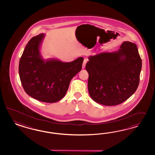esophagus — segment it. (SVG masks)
Listing matches in <instances>:
<instances>
[{"instance_id": "obj_1", "label": "esophagus", "mask_w": 155, "mask_h": 155, "mask_svg": "<svg viewBox=\"0 0 155 155\" xmlns=\"http://www.w3.org/2000/svg\"><path fill=\"white\" fill-rule=\"evenodd\" d=\"M86 63H87V59L86 58H84V62H83V64H82V69H84L86 65Z\"/></svg>"}]
</instances>
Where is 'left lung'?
<instances>
[{"mask_svg":"<svg viewBox=\"0 0 155 155\" xmlns=\"http://www.w3.org/2000/svg\"><path fill=\"white\" fill-rule=\"evenodd\" d=\"M90 96L97 103L115 106L124 102L139 86L142 62L136 44L122 43L116 52H102L89 57Z\"/></svg>","mask_w":155,"mask_h":155,"instance_id":"1","label":"left lung"}]
</instances>
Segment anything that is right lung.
Masks as SVG:
<instances>
[{
	"label": "right lung",
	"instance_id": "right-lung-1",
	"mask_svg": "<svg viewBox=\"0 0 155 155\" xmlns=\"http://www.w3.org/2000/svg\"><path fill=\"white\" fill-rule=\"evenodd\" d=\"M43 33L32 38L19 61L20 79L24 90L33 98L46 103L61 100L68 91L71 81L82 69V57L71 62L56 59L44 61L40 47Z\"/></svg>",
	"mask_w": 155,
	"mask_h": 155
}]
</instances>
